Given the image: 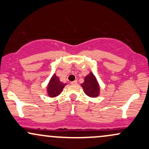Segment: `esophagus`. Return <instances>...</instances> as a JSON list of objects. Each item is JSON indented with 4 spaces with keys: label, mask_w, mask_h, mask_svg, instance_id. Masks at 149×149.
<instances>
[{
    "label": "esophagus",
    "mask_w": 149,
    "mask_h": 149,
    "mask_svg": "<svg viewBox=\"0 0 149 149\" xmlns=\"http://www.w3.org/2000/svg\"><path fill=\"white\" fill-rule=\"evenodd\" d=\"M77 83H78V81H77L76 80H74V81H73V82H71V85H77Z\"/></svg>",
    "instance_id": "1"
}]
</instances>
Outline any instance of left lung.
<instances>
[{"label":"left lung","instance_id":"8db88e82","mask_svg":"<svg viewBox=\"0 0 149 149\" xmlns=\"http://www.w3.org/2000/svg\"><path fill=\"white\" fill-rule=\"evenodd\" d=\"M84 92L89 97L95 98L100 94V86L93 73L90 72L85 77V81L81 84Z\"/></svg>","mask_w":149,"mask_h":149}]
</instances>
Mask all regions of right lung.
Instances as JSON below:
<instances>
[{"mask_svg":"<svg viewBox=\"0 0 149 149\" xmlns=\"http://www.w3.org/2000/svg\"><path fill=\"white\" fill-rule=\"evenodd\" d=\"M67 83H63L56 74H53L47 86V94L49 97H55L61 94Z\"/></svg>","mask_w":149,"mask_h":149,"instance_id":"obj_1","label":"right lung"}]
</instances>
